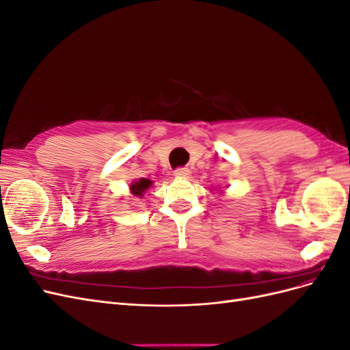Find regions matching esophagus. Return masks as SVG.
Masks as SVG:
<instances>
[{"label": "esophagus", "instance_id": "esophagus-1", "mask_svg": "<svg viewBox=\"0 0 350 350\" xmlns=\"http://www.w3.org/2000/svg\"><path fill=\"white\" fill-rule=\"evenodd\" d=\"M174 175L176 178H188L189 176V171H188L187 167H178V169H175V171H174Z\"/></svg>", "mask_w": 350, "mask_h": 350}]
</instances>
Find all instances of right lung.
<instances>
[{
  "label": "right lung",
  "instance_id": "add662e5",
  "mask_svg": "<svg viewBox=\"0 0 350 350\" xmlns=\"http://www.w3.org/2000/svg\"><path fill=\"white\" fill-rule=\"evenodd\" d=\"M152 185V181H149V179H144L142 178L139 183H134L131 185V191L134 196H143V193L146 191L147 188H149Z\"/></svg>",
  "mask_w": 350,
  "mask_h": 350
}]
</instances>
